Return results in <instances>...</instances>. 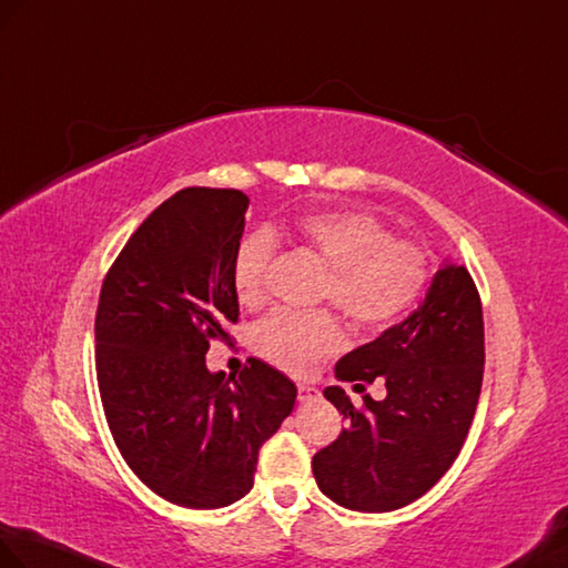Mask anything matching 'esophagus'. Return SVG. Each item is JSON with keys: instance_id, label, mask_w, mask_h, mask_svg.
<instances>
[{"instance_id": "esophagus-1", "label": "esophagus", "mask_w": 568, "mask_h": 568, "mask_svg": "<svg viewBox=\"0 0 568 568\" xmlns=\"http://www.w3.org/2000/svg\"><path fill=\"white\" fill-rule=\"evenodd\" d=\"M320 397V389L316 387H312V385H305V382H300L297 385V399L305 404V402H312V399H316Z\"/></svg>"}]
</instances>
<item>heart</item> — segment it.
Here are the masks:
<instances>
[{
  "label": "heart",
  "instance_id": "1",
  "mask_svg": "<svg viewBox=\"0 0 568 568\" xmlns=\"http://www.w3.org/2000/svg\"><path fill=\"white\" fill-rule=\"evenodd\" d=\"M300 242L324 261L328 278L322 300L334 302L361 328H377L402 316L424 293L430 261L412 240H394L377 217L353 210H322L295 222ZM278 240L256 230L236 246L232 281L242 305L266 297ZM346 346L338 316L316 310H275L256 324L254 348L287 373L305 375Z\"/></svg>",
  "mask_w": 568,
  "mask_h": 568
}]
</instances>
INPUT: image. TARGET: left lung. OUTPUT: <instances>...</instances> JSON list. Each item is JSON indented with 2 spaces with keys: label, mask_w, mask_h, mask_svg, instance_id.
Instances as JSON below:
<instances>
[{
  "label": "left lung",
  "mask_w": 568,
  "mask_h": 568,
  "mask_svg": "<svg viewBox=\"0 0 568 568\" xmlns=\"http://www.w3.org/2000/svg\"><path fill=\"white\" fill-rule=\"evenodd\" d=\"M336 377L355 389L382 379L387 397L353 406L341 387L324 389L346 428L312 459L320 489L363 513L397 510L424 496L463 450L481 392L484 320L469 271L440 268L424 305L344 355Z\"/></svg>",
  "instance_id": "8db88e82"
}]
</instances>
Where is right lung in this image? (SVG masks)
<instances>
[{"label":"right lung","mask_w":568,"mask_h":568,"mask_svg":"<svg viewBox=\"0 0 568 568\" xmlns=\"http://www.w3.org/2000/svg\"><path fill=\"white\" fill-rule=\"evenodd\" d=\"M248 197L191 186L144 220L101 285L97 379L138 479L183 508H222L254 486L258 450L295 406L293 379L248 358L210 373V341L240 320L232 261Z\"/></svg>","instance_id":"right-lung-1"}]
</instances>
